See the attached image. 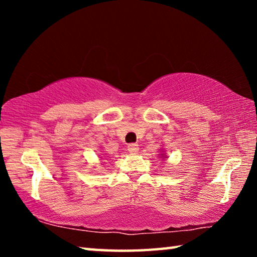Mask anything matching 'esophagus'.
I'll list each match as a JSON object with an SVG mask.
<instances>
[{"label":"esophagus","instance_id":"1","mask_svg":"<svg viewBox=\"0 0 257 257\" xmlns=\"http://www.w3.org/2000/svg\"><path fill=\"white\" fill-rule=\"evenodd\" d=\"M127 149H128V151L130 152V153L135 154V153H137V152H138L139 147H138V145H137V144H135V143H132V144H129V145H128Z\"/></svg>","mask_w":257,"mask_h":257}]
</instances>
